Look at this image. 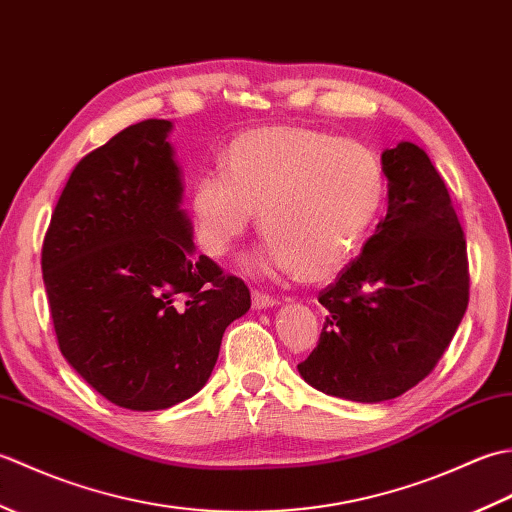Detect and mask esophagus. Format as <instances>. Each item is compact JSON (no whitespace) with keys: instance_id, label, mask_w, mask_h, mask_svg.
Wrapping results in <instances>:
<instances>
[{"instance_id":"esophagus-1","label":"esophagus","mask_w":512,"mask_h":512,"mask_svg":"<svg viewBox=\"0 0 512 512\" xmlns=\"http://www.w3.org/2000/svg\"><path fill=\"white\" fill-rule=\"evenodd\" d=\"M277 299L266 295V292H259V290H253V308L255 310H264V308H273L277 306Z\"/></svg>"}]
</instances>
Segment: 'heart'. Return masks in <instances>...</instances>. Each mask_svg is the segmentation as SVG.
Returning <instances> with one entry per match:
<instances>
[{"instance_id":"heart-1","label":"heart","mask_w":512,"mask_h":512,"mask_svg":"<svg viewBox=\"0 0 512 512\" xmlns=\"http://www.w3.org/2000/svg\"><path fill=\"white\" fill-rule=\"evenodd\" d=\"M220 173L193 182L189 211L206 255L224 257L259 213L268 239L255 268L330 281L350 266L385 200V167L372 149L301 125L237 136Z\"/></svg>"}]
</instances>
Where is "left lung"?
Instances as JSON below:
<instances>
[{"mask_svg": "<svg viewBox=\"0 0 512 512\" xmlns=\"http://www.w3.org/2000/svg\"><path fill=\"white\" fill-rule=\"evenodd\" d=\"M380 162L387 215L361 255L319 292V343L297 369L314 389L383 402L438 365L469 306L466 239L424 149L398 143Z\"/></svg>", "mask_w": 512, "mask_h": 512, "instance_id": "8db88e82", "label": "left lung"}]
</instances>
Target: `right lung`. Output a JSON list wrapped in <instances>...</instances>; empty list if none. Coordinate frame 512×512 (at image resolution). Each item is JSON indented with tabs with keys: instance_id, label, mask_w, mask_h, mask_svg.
<instances>
[{
	"instance_id": "right-lung-1",
	"label": "right lung",
	"mask_w": 512,
	"mask_h": 512,
	"mask_svg": "<svg viewBox=\"0 0 512 512\" xmlns=\"http://www.w3.org/2000/svg\"><path fill=\"white\" fill-rule=\"evenodd\" d=\"M171 121L129 125L70 173L41 250L59 350L103 398L158 411L209 380L250 308L239 277L193 255Z\"/></svg>"
}]
</instances>
